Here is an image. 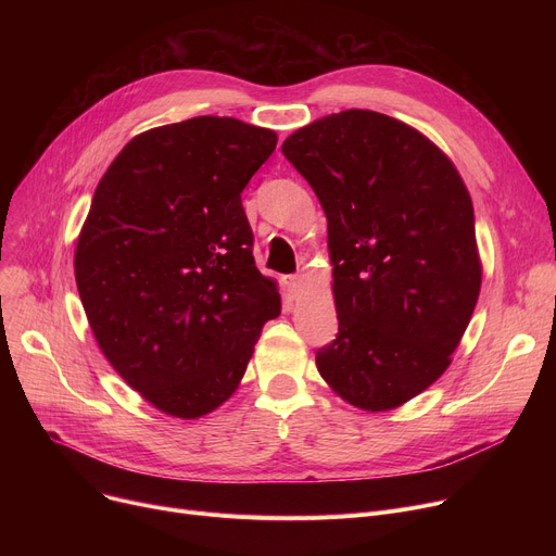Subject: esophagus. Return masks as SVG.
<instances>
[{
    "mask_svg": "<svg viewBox=\"0 0 556 556\" xmlns=\"http://www.w3.org/2000/svg\"><path fill=\"white\" fill-rule=\"evenodd\" d=\"M288 288L293 290V293H300V290L304 288V275H290L288 277Z\"/></svg>",
    "mask_w": 556,
    "mask_h": 556,
    "instance_id": "obj_1",
    "label": "esophagus"
}]
</instances>
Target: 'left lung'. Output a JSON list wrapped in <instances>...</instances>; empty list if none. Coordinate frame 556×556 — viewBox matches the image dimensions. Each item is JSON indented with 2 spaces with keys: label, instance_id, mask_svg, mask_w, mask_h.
<instances>
[{
  "label": "left lung",
  "instance_id": "left-lung-1",
  "mask_svg": "<svg viewBox=\"0 0 556 556\" xmlns=\"http://www.w3.org/2000/svg\"><path fill=\"white\" fill-rule=\"evenodd\" d=\"M281 153L327 214L338 336L317 371L352 405L390 410L451 365L482 268L473 202L453 162L415 128L344 110Z\"/></svg>",
  "mask_w": 556,
  "mask_h": 556
}]
</instances>
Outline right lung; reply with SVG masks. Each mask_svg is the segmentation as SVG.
Listing matches in <instances>:
<instances>
[{"instance_id": "obj_1", "label": "right lung", "mask_w": 556, "mask_h": 556, "mask_svg": "<svg viewBox=\"0 0 556 556\" xmlns=\"http://www.w3.org/2000/svg\"><path fill=\"white\" fill-rule=\"evenodd\" d=\"M275 146L268 128L193 116L130 139L94 191L74 256L78 295L103 356L166 415L225 403L281 313L241 202Z\"/></svg>"}]
</instances>
